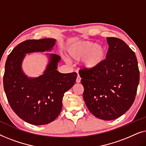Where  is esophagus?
Returning <instances> with one entry per match:
<instances>
[{
  "mask_svg": "<svg viewBox=\"0 0 146 146\" xmlns=\"http://www.w3.org/2000/svg\"><path fill=\"white\" fill-rule=\"evenodd\" d=\"M76 82L77 83H80L81 82V78H80V76H79V74L78 75V76H77V78H76Z\"/></svg>",
  "mask_w": 146,
  "mask_h": 146,
  "instance_id": "esophagus-1",
  "label": "esophagus"
}]
</instances>
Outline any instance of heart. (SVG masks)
Wrapping results in <instances>:
<instances>
[{"label": "heart", "mask_w": 146, "mask_h": 146, "mask_svg": "<svg viewBox=\"0 0 146 146\" xmlns=\"http://www.w3.org/2000/svg\"><path fill=\"white\" fill-rule=\"evenodd\" d=\"M70 58L74 60L83 59L86 68L93 70L99 66L106 58V50L102 45L90 41H82L71 45L68 49Z\"/></svg>", "instance_id": "1"}]
</instances>
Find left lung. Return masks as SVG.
Returning <instances> with one entry per match:
<instances>
[{
  "mask_svg": "<svg viewBox=\"0 0 146 146\" xmlns=\"http://www.w3.org/2000/svg\"><path fill=\"white\" fill-rule=\"evenodd\" d=\"M106 59L93 70L79 71L90 111L98 118L112 120L130 108L135 100L139 71L134 52L122 40L107 38Z\"/></svg>",
  "mask_w": 146,
  "mask_h": 146,
  "instance_id": "1",
  "label": "left lung"
}]
</instances>
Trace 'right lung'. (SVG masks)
I'll use <instances>...</instances> for the list:
<instances>
[{"instance_id": "1", "label": "right lung", "mask_w": 146, "mask_h": 146, "mask_svg": "<svg viewBox=\"0 0 146 146\" xmlns=\"http://www.w3.org/2000/svg\"><path fill=\"white\" fill-rule=\"evenodd\" d=\"M56 40H27L18 44L7 58L3 76L4 89L11 108L24 121L44 125L54 120L62 108L66 92L75 84L76 72L60 73V57L50 54L46 70L40 76L28 78L21 69L25 54L51 50Z\"/></svg>"}]
</instances>
